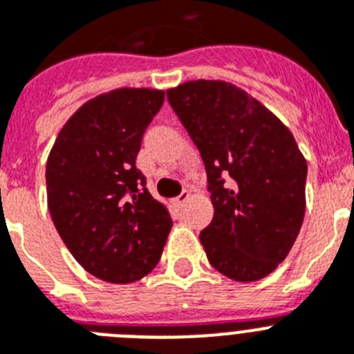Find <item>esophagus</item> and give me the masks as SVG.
Returning a JSON list of instances; mask_svg holds the SVG:
<instances>
[{
  "instance_id": "1",
  "label": "esophagus",
  "mask_w": 354,
  "mask_h": 354,
  "mask_svg": "<svg viewBox=\"0 0 354 354\" xmlns=\"http://www.w3.org/2000/svg\"><path fill=\"white\" fill-rule=\"evenodd\" d=\"M187 200H189V192H183V193H180L179 196H177V198L174 200V202H175V204H177V205H179V207H180V205H184V204H186Z\"/></svg>"
}]
</instances>
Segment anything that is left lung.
Returning <instances> with one entry per match:
<instances>
[{
	"label": "left lung",
	"mask_w": 354,
	"mask_h": 354,
	"mask_svg": "<svg viewBox=\"0 0 354 354\" xmlns=\"http://www.w3.org/2000/svg\"><path fill=\"white\" fill-rule=\"evenodd\" d=\"M168 102L198 149L214 216L200 232L214 270L236 282L268 277L305 216L306 161L290 131L245 90L187 81Z\"/></svg>",
	"instance_id": "obj_1"
}]
</instances>
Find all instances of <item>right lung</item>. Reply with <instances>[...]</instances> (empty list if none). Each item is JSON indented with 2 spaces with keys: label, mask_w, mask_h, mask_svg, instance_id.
<instances>
[{
  "label": "right lung",
  "mask_w": 354,
  "mask_h": 354,
  "mask_svg": "<svg viewBox=\"0 0 354 354\" xmlns=\"http://www.w3.org/2000/svg\"><path fill=\"white\" fill-rule=\"evenodd\" d=\"M165 92L120 88L81 106L46 167L48 205L68 252L93 277L136 282L161 259L168 211L147 189L136 156Z\"/></svg>",
  "instance_id": "1"
}]
</instances>
